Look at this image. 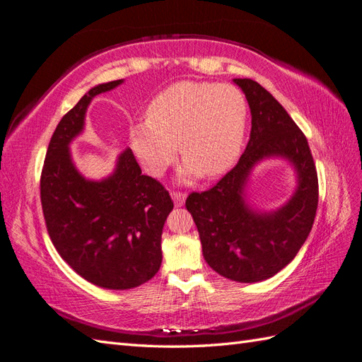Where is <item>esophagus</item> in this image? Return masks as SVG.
I'll list each match as a JSON object with an SVG mask.
<instances>
[{
  "mask_svg": "<svg viewBox=\"0 0 362 362\" xmlns=\"http://www.w3.org/2000/svg\"><path fill=\"white\" fill-rule=\"evenodd\" d=\"M172 198H173V202H175V206H182L184 204V202H186V194H184V192H180V190H172Z\"/></svg>",
  "mask_w": 362,
  "mask_h": 362,
  "instance_id": "obj_1",
  "label": "esophagus"
}]
</instances>
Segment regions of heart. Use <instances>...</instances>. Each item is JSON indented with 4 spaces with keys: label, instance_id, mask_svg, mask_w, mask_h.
Returning a JSON list of instances; mask_svg holds the SVG:
<instances>
[{
    "label": "heart",
    "instance_id": "heart-1",
    "mask_svg": "<svg viewBox=\"0 0 362 362\" xmlns=\"http://www.w3.org/2000/svg\"><path fill=\"white\" fill-rule=\"evenodd\" d=\"M247 128V101L228 84L180 81L154 97L146 122L129 128L132 153L148 173L164 175L180 146L186 178H217L234 165Z\"/></svg>",
    "mask_w": 362,
    "mask_h": 362
}]
</instances>
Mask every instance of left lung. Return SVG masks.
Returning a JSON list of instances; mask_svg holds the SVG:
<instances>
[{
	"label": "left lung",
	"mask_w": 362,
	"mask_h": 362,
	"mask_svg": "<svg viewBox=\"0 0 362 362\" xmlns=\"http://www.w3.org/2000/svg\"><path fill=\"white\" fill-rule=\"evenodd\" d=\"M234 83L252 109L245 153L216 186L190 192L186 208L209 267L233 281L256 283L284 269L308 239L319 203V180L306 136L286 109L256 81ZM267 156H284L293 162L299 189L284 209L257 214L243 202V187L251 167Z\"/></svg>",
	"instance_id": "obj_1"
}]
</instances>
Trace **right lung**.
Instances as JSON below:
<instances>
[{
    "mask_svg": "<svg viewBox=\"0 0 362 362\" xmlns=\"http://www.w3.org/2000/svg\"><path fill=\"white\" fill-rule=\"evenodd\" d=\"M120 83L90 88L59 122L43 162L40 202L62 259L88 283L123 291L158 274L162 228L173 202L158 180L142 175L131 150L122 153L115 173L100 182L84 180L69 151L71 139L83 131L90 100Z\"/></svg>",
    "mask_w": 362,
    "mask_h": 362,
    "instance_id": "add662e5",
    "label": "right lung"
}]
</instances>
